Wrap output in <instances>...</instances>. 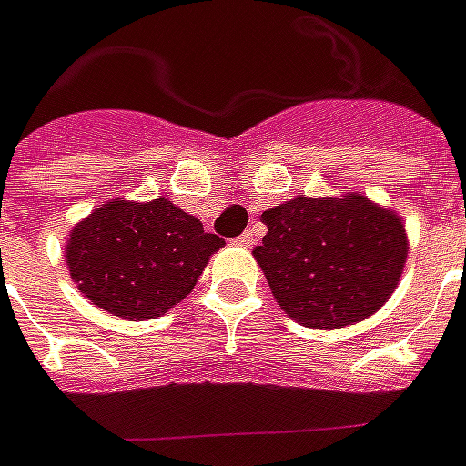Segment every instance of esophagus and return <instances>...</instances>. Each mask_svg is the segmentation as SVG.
Here are the masks:
<instances>
[{"mask_svg":"<svg viewBox=\"0 0 466 466\" xmlns=\"http://www.w3.org/2000/svg\"><path fill=\"white\" fill-rule=\"evenodd\" d=\"M253 240H255V238H253V230H246V233H243V236H238L236 238V243H238V246H253Z\"/></svg>","mask_w":466,"mask_h":466,"instance_id":"esophagus-1","label":"esophagus"}]
</instances>
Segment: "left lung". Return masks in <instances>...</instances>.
I'll return each instance as SVG.
<instances>
[{"label":"left lung","mask_w":466,"mask_h":466,"mask_svg":"<svg viewBox=\"0 0 466 466\" xmlns=\"http://www.w3.org/2000/svg\"><path fill=\"white\" fill-rule=\"evenodd\" d=\"M262 223L255 260L279 309L309 329H341L379 312L410 250L403 218L356 191L295 196L268 208Z\"/></svg>","instance_id":"8db88e82"}]
</instances>
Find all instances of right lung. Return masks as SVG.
<instances>
[{"instance_id":"1","label":"right lung","mask_w":466,"mask_h":466,"mask_svg":"<svg viewBox=\"0 0 466 466\" xmlns=\"http://www.w3.org/2000/svg\"><path fill=\"white\" fill-rule=\"evenodd\" d=\"M226 240L169 198H113L73 226L66 262L80 295L129 321L162 317L194 289Z\"/></svg>"}]
</instances>
